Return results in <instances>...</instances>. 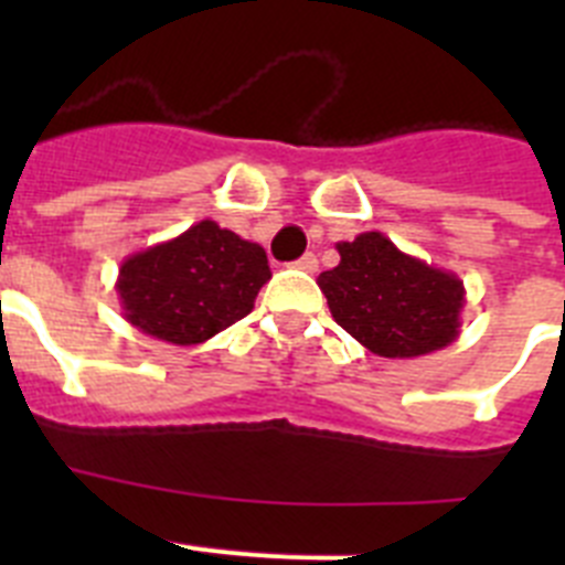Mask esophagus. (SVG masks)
Listing matches in <instances>:
<instances>
[{
	"label": "esophagus",
	"mask_w": 565,
	"mask_h": 565,
	"mask_svg": "<svg viewBox=\"0 0 565 565\" xmlns=\"http://www.w3.org/2000/svg\"><path fill=\"white\" fill-rule=\"evenodd\" d=\"M294 266L302 268V271H308V274H313L319 268V259H317V254H302V257H299Z\"/></svg>",
	"instance_id": "34e87169"
}]
</instances>
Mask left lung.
Listing matches in <instances>:
<instances>
[{
	"label": "left lung",
	"instance_id": "obj_1",
	"mask_svg": "<svg viewBox=\"0 0 565 565\" xmlns=\"http://www.w3.org/2000/svg\"><path fill=\"white\" fill-rule=\"evenodd\" d=\"M339 266L319 274L337 326L384 359H416L458 339L467 302L452 271L404 254L382 232L337 243Z\"/></svg>",
	"mask_w": 565,
	"mask_h": 565
}]
</instances>
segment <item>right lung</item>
I'll list each match as a JSON object with an SVG mask.
<instances>
[{
  "label": "right lung",
  "mask_w": 565,
  "mask_h": 565,
  "mask_svg": "<svg viewBox=\"0 0 565 565\" xmlns=\"http://www.w3.org/2000/svg\"><path fill=\"white\" fill-rule=\"evenodd\" d=\"M268 279L263 246L201 221L167 243L129 254L115 291L129 326L186 348L252 313Z\"/></svg>",
  "instance_id": "add662e5"
}]
</instances>
